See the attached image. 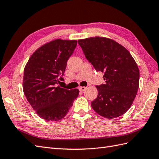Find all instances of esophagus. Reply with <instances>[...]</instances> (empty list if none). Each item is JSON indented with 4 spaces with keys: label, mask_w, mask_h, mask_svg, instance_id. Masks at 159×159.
Masks as SVG:
<instances>
[{
    "label": "esophagus",
    "mask_w": 159,
    "mask_h": 159,
    "mask_svg": "<svg viewBox=\"0 0 159 159\" xmlns=\"http://www.w3.org/2000/svg\"><path fill=\"white\" fill-rule=\"evenodd\" d=\"M86 89V88L85 87H80L79 88V90L80 91H85Z\"/></svg>",
    "instance_id": "34e87169"
}]
</instances>
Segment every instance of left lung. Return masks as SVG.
I'll list each match as a JSON object with an SVG mask.
<instances>
[{
    "label": "left lung",
    "mask_w": 159,
    "mask_h": 159,
    "mask_svg": "<svg viewBox=\"0 0 159 159\" xmlns=\"http://www.w3.org/2000/svg\"><path fill=\"white\" fill-rule=\"evenodd\" d=\"M78 44L95 70L104 73L105 83L96 85L98 95L91 107L105 118L121 116L131 106L139 89L135 61L125 48L109 38H86Z\"/></svg>",
    "instance_id": "left-lung-1"
}]
</instances>
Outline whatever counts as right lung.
Returning <instances> with one entry per match:
<instances>
[{
    "label": "right lung",
    "mask_w": 159,
    "mask_h": 159,
    "mask_svg": "<svg viewBox=\"0 0 159 159\" xmlns=\"http://www.w3.org/2000/svg\"><path fill=\"white\" fill-rule=\"evenodd\" d=\"M76 46V40L50 42L34 52L25 66L24 93L34 110L46 121L64 117L79 95L78 89L57 86L64 80L67 61Z\"/></svg>",
    "instance_id": "obj_1"
}]
</instances>
